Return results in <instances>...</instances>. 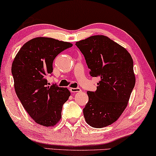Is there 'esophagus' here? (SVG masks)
Returning a JSON list of instances; mask_svg holds the SVG:
<instances>
[{
    "mask_svg": "<svg viewBox=\"0 0 156 156\" xmlns=\"http://www.w3.org/2000/svg\"><path fill=\"white\" fill-rule=\"evenodd\" d=\"M70 91L71 93H78V92H80L81 90L78 87H76V88H74V87H70Z\"/></svg>",
    "mask_w": 156,
    "mask_h": 156,
    "instance_id": "esophagus-1",
    "label": "esophagus"
}]
</instances>
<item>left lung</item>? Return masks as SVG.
<instances>
[{
    "mask_svg": "<svg viewBox=\"0 0 156 156\" xmlns=\"http://www.w3.org/2000/svg\"><path fill=\"white\" fill-rule=\"evenodd\" d=\"M76 45L85 57L90 76L100 78L96 91L87 92L85 121L95 128L109 126L122 115L134 87L133 59L125 48L104 35L91 36Z\"/></svg>",
    "mask_w": 156,
    "mask_h": 156,
    "instance_id": "1",
    "label": "left lung"
}]
</instances>
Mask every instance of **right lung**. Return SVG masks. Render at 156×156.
<instances>
[{
  "mask_svg": "<svg viewBox=\"0 0 156 156\" xmlns=\"http://www.w3.org/2000/svg\"><path fill=\"white\" fill-rule=\"evenodd\" d=\"M72 46L49 37H36L26 42L13 60L15 93L29 115L41 126H54L60 121L63 105L71 95L66 87L48 86L46 77L53 72L56 56Z\"/></svg>",
  "mask_w": 156,
  "mask_h": 156,
  "instance_id": "obj_1",
  "label": "right lung"
}]
</instances>
